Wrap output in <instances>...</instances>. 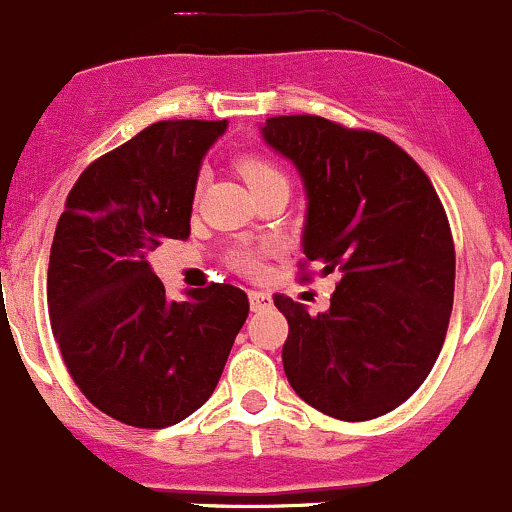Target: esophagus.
Returning a JSON list of instances; mask_svg holds the SVG:
<instances>
[{"label":"esophagus","mask_w":512,"mask_h":512,"mask_svg":"<svg viewBox=\"0 0 512 512\" xmlns=\"http://www.w3.org/2000/svg\"><path fill=\"white\" fill-rule=\"evenodd\" d=\"M249 303H251V311H261V308L271 306V296H268V293H261V291H251Z\"/></svg>","instance_id":"esophagus-1"}]
</instances>
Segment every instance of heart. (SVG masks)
I'll return each mask as SVG.
<instances>
[{
  "label": "heart",
  "instance_id": "1",
  "mask_svg": "<svg viewBox=\"0 0 512 512\" xmlns=\"http://www.w3.org/2000/svg\"><path fill=\"white\" fill-rule=\"evenodd\" d=\"M239 171H241V176H244L246 184H249L251 191L258 189V186L268 184V181L283 179L281 169H278V166H273L271 161L261 159V156H244V159L239 161ZM231 263H234L239 271L254 273L258 268V256L254 254V251H236V254L231 256Z\"/></svg>",
  "mask_w": 512,
  "mask_h": 512
}]
</instances>
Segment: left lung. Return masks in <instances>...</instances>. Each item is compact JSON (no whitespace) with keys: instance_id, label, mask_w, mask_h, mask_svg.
Listing matches in <instances>:
<instances>
[{"instance_id":"1","label":"left lung","mask_w":512,"mask_h":512,"mask_svg":"<svg viewBox=\"0 0 512 512\" xmlns=\"http://www.w3.org/2000/svg\"><path fill=\"white\" fill-rule=\"evenodd\" d=\"M261 139L303 181V256L323 276L341 273L318 316L273 298L288 321L283 371L316 411L371 421L421 388L443 348L455 286L443 204L421 166L376 131L273 116Z\"/></svg>"}]
</instances>
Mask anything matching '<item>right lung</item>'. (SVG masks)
Returning a JSON list of instances; mask_svg holds the SVG:
<instances>
[{"instance_id":"right-lung-1","label":"right lung","mask_w":512,"mask_h":512,"mask_svg":"<svg viewBox=\"0 0 512 512\" xmlns=\"http://www.w3.org/2000/svg\"><path fill=\"white\" fill-rule=\"evenodd\" d=\"M229 121H156L86 166L49 254L52 331L79 391L134 428L184 421L214 393L249 298L231 283L169 301L149 254L189 239L201 161Z\"/></svg>"}]
</instances>
